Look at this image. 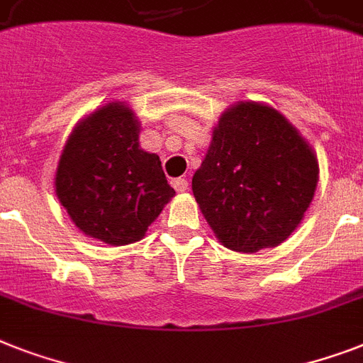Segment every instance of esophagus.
<instances>
[{
  "instance_id": "esophagus-1",
  "label": "esophagus",
  "mask_w": 363,
  "mask_h": 363,
  "mask_svg": "<svg viewBox=\"0 0 363 363\" xmlns=\"http://www.w3.org/2000/svg\"><path fill=\"white\" fill-rule=\"evenodd\" d=\"M172 186L175 188L177 191H186L188 190V181H186V179H173Z\"/></svg>"
}]
</instances>
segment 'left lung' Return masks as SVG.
Instances as JSON below:
<instances>
[{
  "label": "left lung",
  "instance_id": "1",
  "mask_svg": "<svg viewBox=\"0 0 363 363\" xmlns=\"http://www.w3.org/2000/svg\"><path fill=\"white\" fill-rule=\"evenodd\" d=\"M317 181L311 147L284 115L240 102L218 121L191 190L225 248L255 253L298 228Z\"/></svg>",
  "mask_w": 363,
  "mask_h": 363
}]
</instances>
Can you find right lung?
Returning a JSON list of instances; mask_svg holds the SVG:
<instances>
[{
  "label": "right lung",
  "instance_id": "obj_1",
  "mask_svg": "<svg viewBox=\"0 0 363 363\" xmlns=\"http://www.w3.org/2000/svg\"><path fill=\"white\" fill-rule=\"evenodd\" d=\"M55 194L85 235L123 246L143 238L175 190L160 158L140 149L132 110L113 102L70 134L59 158Z\"/></svg>",
  "mask_w": 363,
  "mask_h": 363
}]
</instances>
